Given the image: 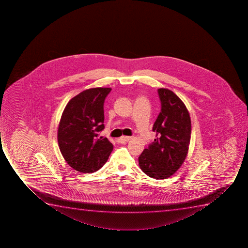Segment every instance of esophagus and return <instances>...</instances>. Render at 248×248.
I'll return each mask as SVG.
<instances>
[{"label": "esophagus", "instance_id": "esophagus-1", "mask_svg": "<svg viewBox=\"0 0 248 248\" xmlns=\"http://www.w3.org/2000/svg\"><path fill=\"white\" fill-rule=\"evenodd\" d=\"M132 138L129 137V136H122L119 140H120V143H124L128 142V140H130Z\"/></svg>", "mask_w": 248, "mask_h": 248}]
</instances>
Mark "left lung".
Wrapping results in <instances>:
<instances>
[{
    "label": "left lung",
    "mask_w": 248,
    "mask_h": 248,
    "mask_svg": "<svg viewBox=\"0 0 248 248\" xmlns=\"http://www.w3.org/2000/svg\"><path fill=\"white\" fill-rule=\"evenodd\" d=\"M161 111L153 131L156 139L139 157L140 169L155 179L173 174L186 158L190 138L191 120L184 102L172 91L157 90Z\"/></svg>",
    "instance_id": "obj_1"
}]
</instances>
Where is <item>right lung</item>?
Wrapping results in <instances>:
<instances>
[{"mask_svg": "<svg viewBox=\"0 0 248 248\" xmlns=\"http://www.w3.org/2000/svg\"><path fill=\"white\" fill-rule=\"evenodd\" d=\"M110 88H93L70 99L58 128V143L64 160L78 172H96L114 149L99 137L104 125V104Z\"/></svg>", "mask_w": 248, "mask_h": 248, "instance_id": "add662e5", "label": "right lung"}]
</instances>
